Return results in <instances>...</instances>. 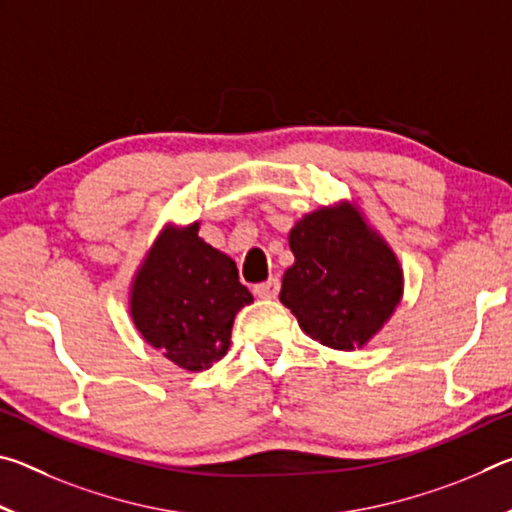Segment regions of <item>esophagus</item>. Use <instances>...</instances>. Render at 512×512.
<instances>
[{
  "instance_id": "esophagus-1",
  "label": "esophagus",
  "mask_w": 512,
  "mask_h": 512,
  "mask_svg": "<svg viewBox=\"0 0 512 512\" xmlns=\"http://www.w3.org/2000/svg\"><path fill=\"white\" fill-rule=\"evenodd\" d=\"M253 293L257 298H266V300H271V298H275L277 293H280V280H277V277H268L266 282H259V284H255L253 287Z\"/></svg>"
}]
</instances>
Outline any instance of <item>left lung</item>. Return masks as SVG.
Here are the masks:
<instances>
[{"instance_id":"1","label":"left lung","mask_w":512,"mask_h":512,"mask_svg":"<svg viewBox=\"0 0 512 512\" xmlns=\"http://www.w3.org/2000/svg\"><path fill=\"white\" fill-rule=\"evenodd\" d=\"M289 246L296 262L282 277V305L327 348H363L402 300V266L391 246L352 203L302 216Z\"/></svg>"}]
</instances>
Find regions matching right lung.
<instances>
[{"instance_id": "1", "label": "right lung", "mask_w": 512, "mask_h": 512, "mask_svg": "<svg viewBox=\"0 0 512 512\" xmlns=\"http://www.w3.org/2000/svg\"><path fill=\"white\" fill-rule=\"evenodd\" d=\"M253 302L237 264L198 237V221L164 225L131 284V318L142 339L189 372L230 348L232 323Z\"/></svg>"}]
</instances>
